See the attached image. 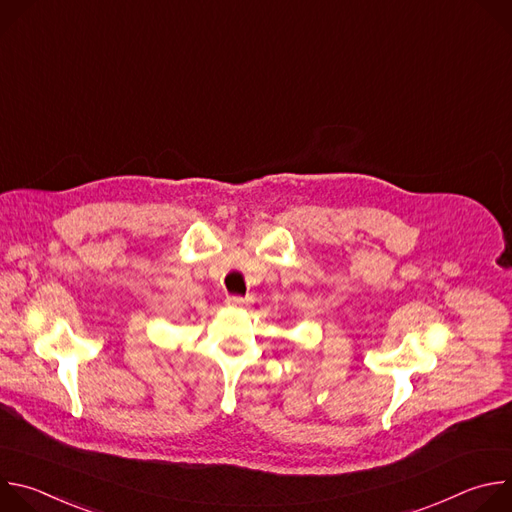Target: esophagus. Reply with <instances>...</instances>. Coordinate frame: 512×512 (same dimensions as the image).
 <instances>
[{"label":"esophagus","mask_w":512,"mask_h":512,"mask_svg":"<svg viewBox=\"0 0 512 512\" xmlns=\"http://www.w3.org/2000/svg\"><path fill=\"white\" fill-rule=\"evenodd\" d=\"M247 298H241V296H229L227 298V304L229 306H233V308H243V306H247Z\"/></svg>","instance_id":"1"}]
</instances>
